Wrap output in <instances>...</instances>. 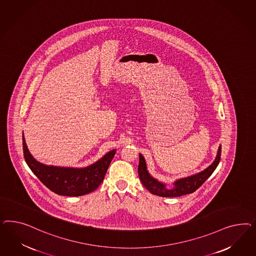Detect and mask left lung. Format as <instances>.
<instances>
[{"label": "left lung", "mask_w": 256, "mask_h": 256, "mask_svg": "<svg viewBox=\"0 0 256 256\" xmlns=\"http://www.w3.org/2000/svg\"><path fill=\"white\" fill-rule=\"evenodd\" d=\"M220 154H222V146H218L217 156L215 160L210 164V166L202 170L198 174L192 176L178 179L174 182V186L170 188L166 186L165 183L158 181V179L153 178L148 170L146 162L144 156L139 154V167H138V174L142 185L146 186L152 194H155L162 197H178L186 194H192L197 188L204 184V182L210 178L212 172L217 168L220 160Z\"/></svg>", "instance_id": "8db88e82"}]
</instances>
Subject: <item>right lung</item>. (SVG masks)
Returning <instances> with one entry per match:
<instances>
[{
  "mask_svg": "<svg viewBox=\"0 0 256 256\" xmlns=\"http://www.w3.org/2000/svg\"><path fill=\"white\" fill-rule=\"evenodd\" d=\"M22 144L25 162L32 172L48 188L62 196H82L96 190L105 178L110 163L116 152L112 150L84 168L59 167L38 162L27 148L24 133Z\"/></svg>",
  "mask_w": 256,
  "mask_h": 256,
  "instance_id": "1",
  "label": "right lung"
}]
</instances>
